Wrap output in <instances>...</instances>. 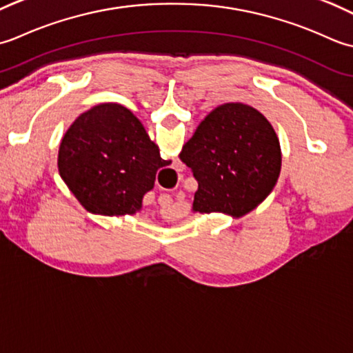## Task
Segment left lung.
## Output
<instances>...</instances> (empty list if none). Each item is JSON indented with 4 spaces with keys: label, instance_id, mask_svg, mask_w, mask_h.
I'll return each instance as SVG.
<instances>
[{
    "label": "left lung",
    "instance_id": "obj_1",
    "mask_svg": "<svg viewBox=\"0 0 353 353\" xmlns=\"http://www.w3.org/2000/svg\"><path fill=\"white\" fill-rule=\"evenodd\" d=\"M198 190L193 213L233 218L262 204L282 169L279 137L267 117L245 103H224L201 121L179 152Z\"/></svg>",
    "mask_w": 353,
    "mask_h": 353
}]
</instances>
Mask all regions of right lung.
Wrapping results in <instances>:
<instances>
[{"label":"right lung","instance_id":"add662e5","mask_svg":"<svg viewBox=\"0 0 353 353\" xmlns=\"http://www.w3.org/2000/svg\"><path fill=\"white\" fill-rule=\"evenodd\" d=\"M145 126L128 108L100 103L81 114L63 135L57 169L86 212L123 216L141 210L157 170L169 166Z\"/></svg>","mask_w":353,"mask_h":353}]
</instances>
